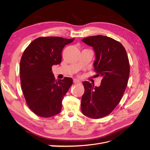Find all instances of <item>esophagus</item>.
I'll list each match as a JSON object with an SVG mask.
<instances>
[{
  "mask_svg": "<svg viewBox=\"0 0 150 150\" xmlns=\"http://www.w3.org/2000/svg\"><path fill=\"white\" fill-rule=\"evenodd\" d=\"M73 82L74 83H81V81L79 79H74Z\"/></svg>",
  "mask_w": 150,
  "mask_h": 150,
  "instance_id": "obj_1",
  "label": "esophagus"
}]
</instances>
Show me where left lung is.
<instances>
[{"mask_svg": "<svg viewBox=\"0 0 150 150\" xmlns=\"http://www.w3.org/2000/svg\"><path fill=\"white\" fill-rule=\"evenodd\" d=\"M82 41L93 47L94 71L103 79L99 87L88 81L83 83L81 111L89 117L101 118L114 110L123 96L129 75L128 57L123 46L107 36H90Z\"/></svg>", "mask_w": 150, "mask_h": 150, "instance_id": "left-lung-1", "label": "left lung"}]
</instances>
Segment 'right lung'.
<instances>
[{"label":"right lung","mask_w":150,"mask_h":150,"mask_svg":"<svg viewBox=\"0 0 150 150\" xmlns=\"http://www.w3.org/2000/svg\"><path fill=\"white\" fill-rule=\"evenodd\" d=\"M74 40L39 38L22 54L20 62L22 93L28 106L38 116L49 117L61 111L62 99L73 81L71 78L56 80L52 66L60 64L63 48Z\"/></svg>","instance_id":"right-lung-1"}]
</instances>
